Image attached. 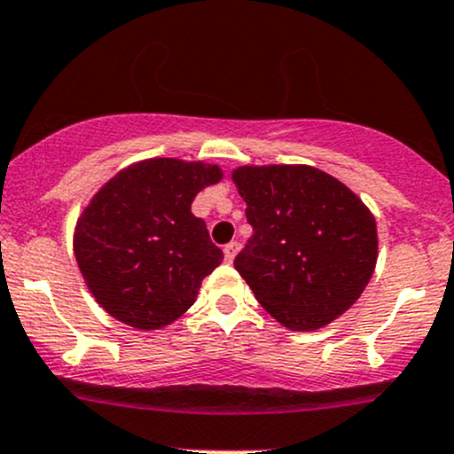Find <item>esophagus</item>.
Instances as JSON below:
<instances>
[{"mask_svg":"<svg viewBox=\"0 0 454 454\" xmlns=\"http://www.w3.org/2000/svg\"><path fill=\"white\" fill-rule=\"evenodd\" d=\"M238 251H240V242L225 244V248H223V253H225V262H233V257H236Z\"/></svg>","mask_w":454,"mask_h":454,"instance_id":"34e87169","label":"esophagus"}]
</instances>
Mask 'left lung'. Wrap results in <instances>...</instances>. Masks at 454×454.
<instances>
[{
    "instance_id": "1",
    "label": "left lung",
    "mask_w": 454,
    "mask_h": 454,
    "mask_svg": "<svg viewBox=\"0 0 454 454\" xmlns=\"http://www.w3.org/2000/svg\"><path fill=\"white\" fill-rule=\"evenodd\" d=\"M233 182L253 227L233 266L259 304L292 330H317L345 313L378 262L369 207L315 167H240Z\"/></svg>"
}]
</instances>
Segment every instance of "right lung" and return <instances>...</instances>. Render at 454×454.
<instances>
[{
	"label": "right lung",
	"instance_id": "right-lung-1",
	"mask_svg": "<svg viewBox=\"0 0 454 454\" xmlns=\"http://www.w3.org/2000/svg\"><path fill=\"white\" fill-rule=\"evenodd\" d=\"M221 177L216 165L152 159L96 192L76 223L74 254L106 313L132 328L159 330L192 307L223 251L191 203Z\"/></svg>",
	"mask_w": 454,
	"mask_h": 454
}]
</instances>
